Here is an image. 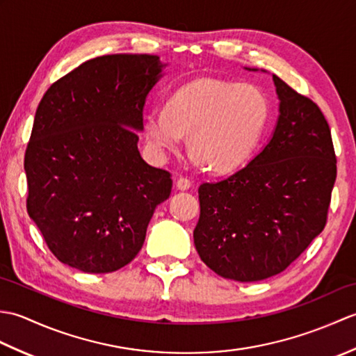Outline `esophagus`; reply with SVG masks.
<instances>
[{
	"label": "esophagus",
	"mask_w": 356,
	"mask_h": 356,
	"mask_svg": "<svg viewBox=\"0 0 356 356\" xmlns=\"http://www.w3.org/2000/svg\"><path fill=\"white\" fill-rule=\"evenodd\" d=\"M191 185H193L191 180H188L186 177H179L177 182H176V188H177V190H180V191L190 190Z\"/></svg>",
	"instance_id": "34e87169"
}]
</instances>
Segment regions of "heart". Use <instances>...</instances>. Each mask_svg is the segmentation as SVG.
Instances as JSON below:
<instances>
[{"label": "heart", "instance_id": "heart-1", "mask_svg": "<svg viewBox=\"0 0 356 356\" xmlns=\"http://www.w3.org/2000/svg\"><path fill=\"white\" fill-rule=\"evenodd\" d=\"M269 102L259 88L214 79L191 82L163 110L143 118V136L156 156L177 151L188 136V154L214 174L238 170L266 128Z\"/></svg>", "mask_w": 356, "mask_h": 356}]
</instances>
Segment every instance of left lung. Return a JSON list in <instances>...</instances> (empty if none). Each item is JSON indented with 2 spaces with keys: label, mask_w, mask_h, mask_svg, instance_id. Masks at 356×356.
<instances>
[{
  "label": "left lung",
  "mask_w": 356,
  "mask_h": 356,
  "mask_svg": "<svg viewBox=\"0 0 356 356\" xmlns=\"http://www.w3.org/2000/svg\"><path fill=\"white\" fill-rule=\"evenodd\" d=\"M275 130L245 168L199 188L194 245L216 274L260 282L283 272L324 229L337 179L326 118L314 101L272 74Z\"/></svg>",
  "instance_id": "left-lung-1"
}]
</instances>
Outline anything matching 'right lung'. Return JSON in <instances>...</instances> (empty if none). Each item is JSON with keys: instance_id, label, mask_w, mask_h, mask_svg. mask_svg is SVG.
<instances>
[{"instance_id": "add662e5", "label": "right lung", "mask_w": 356, "mask_h": 356, "mask_svg": "<svg viewBox=\"0 0 356 356\" xmlns=\"http://www.w3.org/2000/svg\"><path fill=\"white\" fill-rule=\"evenodd\" d=\"M156 55H105L72 70L38 105L24 157L27 213L56 259L107 274L145 241L171 174L139 149L143 105L163 76Z\"/></svg>"}]
</instances>
